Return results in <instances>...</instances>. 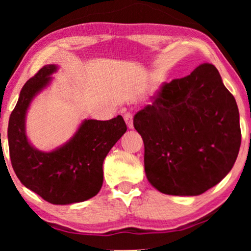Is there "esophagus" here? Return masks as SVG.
Wrapping results in <instances>:
<instances>
[{"mask_svg": "<svg viewBox=\"0 0 251 251\" xmlns=\"http://www.w3.org/2000/svg\"><path fill=\"white\" fill-rule=\"evenodd\" d=\"M123 119H125L126 126H128L130 129L133 128V115H132V113H130V112L125 113V114H123Z\"/></svg>", "mask_w": 251, "mask_h": 251, "instance_id": "obj_1", "label": "esophagus"}]
</instances>
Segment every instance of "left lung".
<instances>
[{
  "instance_id": "8db88e82",
  "label": "left lung",
  "mask_w": 251,
  "mask_h": 251,
  "mask_svg": "<svg viewBox=\"0 0 251 251\" xmlns=\"http://www.w3.org/2000/svg\"><path fill=\"white\" fill-rule=\"evenodd\" d=\"M146 177L161 193L200 195L232 169L241 145L239 109L212 64L164 83L133 118Z\"/></svg>"
}]
</instances>
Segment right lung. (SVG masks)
Masks as SVG:
<instances>
[{
    "instance_id": "add662e5",
    "label": "right lung",
    "mask_w": 251,
    "mask_h": 251,
    "mask_svg": "<svg viewBox=\"0 0 251 251\" xmlns=\"http://www.w3.org/2000/svg\"><path fill=\"white\" fill-rule=\"evenodd\" d=\"M54 65H46L24 85L9 119L10 159L19 180L43 200L70 204L88 200L100 191L102 163L126 131L121 115L108 120H84L67 144L52 152H40L25 135V115L34 96L49 83Z\"/></svg>"
}]
</instances>
